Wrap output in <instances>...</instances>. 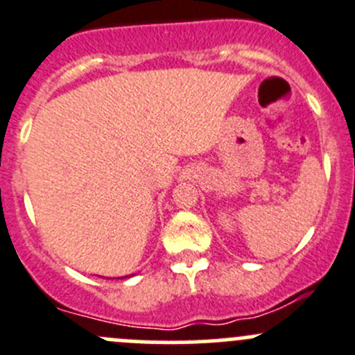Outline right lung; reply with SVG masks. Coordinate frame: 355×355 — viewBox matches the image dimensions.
<instances>
[{"instance_id": "obj_1", "label": "right lung", "mask_w": 355, "mask_h": 355, "mask_svg": "<svg viewBox=\"0 0 355 355\" xmlns=\"http://www.w3.org/2000/svg\"><path fill=\"white\" fill-rule=\"evenodd\" d=\"M121 279H125V277H121Z\"/></svg>"}]
</instances>
